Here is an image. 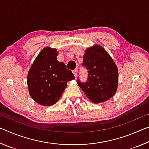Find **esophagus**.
I'll return each instance as SVG.
<instances>
[{"label": "esophagus", "instance_id": "34e87169", "mask_svg": "<svg viewBox=\"0 0 149 149\" xmlns=\"http://www.w3.org/2000/svg\"><path fill=\"white\" fill-rule=\"evenodd\" d=\"M73 74H74V76H75V77H76V76H77V70L76 69L73 70Z\"/></svg>", "mask_w": 149, "mask_h": 149}]
</instances>
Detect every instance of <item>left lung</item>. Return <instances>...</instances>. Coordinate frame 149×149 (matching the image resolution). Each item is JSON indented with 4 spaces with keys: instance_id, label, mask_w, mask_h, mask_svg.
<instances>
[{
    "instance_id": "obj_1",
    "label": "left lung",
    "mask_w": 149,
    "mask_h": 149,
    "mask_svg": "<svg viewBox=\"0 0 149 149\" xmlns=\"http://www.w3.org/2000/svg\"><path fill=\"white\" fill-rule=\"evenodd\" d=\"M82 65L88 70L86 82L77 83L91 101L97 104L107 101L116 92L118 70L114 60L100 45L85 50Z\"/></svg>"
}]
</instances>
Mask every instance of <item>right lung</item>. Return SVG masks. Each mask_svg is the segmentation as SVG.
Instances as JSON below:
<instances>
[{
	"instance_id": "obj_1",
	"label": "right lung",
	"mask_w": 149,
	"mask_h": 149,
	"mask_svg": "<svg viewBox=\"0 0 149 149\" xmlns=\"http://www.w3.org/2000/svg\"><path fill=\"white\" fill-rule=\"evenodd\" d=\"M56 49L47 47L37 56L27 74L31 97L42 106L54 104L61 97L69 81L75 79L64 62L57 60Z\"/></svg>"
}]
</instances>
